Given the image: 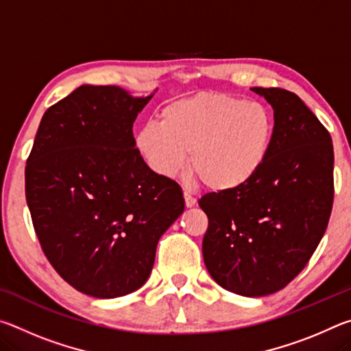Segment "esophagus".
<instances>
[{
    "instance_id": "1",
    "label": "esophagus",
    "mask_w": 351,
    "mask_h": 351,
    "mask_svg": "<svg viewBox=\"0 0 351 351\" xmlns=\"http://www.w3.org/2000/svg\"><path fill=\"white\" fill-rule=\"evenodd\" d=\"M184 201H186L187 207H193L195 204H197V199H195L192 195L187 193V192H184Z\"/></svg>"
}]
</instances>
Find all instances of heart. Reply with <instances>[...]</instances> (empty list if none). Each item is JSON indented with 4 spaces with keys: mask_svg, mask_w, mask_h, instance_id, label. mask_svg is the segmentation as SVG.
<instances>
[{
    "mask_svg": "<svg viewBox=\"0 0 351 351\" xmlns=\"http://www.w3.org/2000/svg\"><path fill=\"white\" fill-rule=\"evenodd\" d=\"M274 116L260 102L199 93L164 106L161 122L142 125L136 144L150 167L173 176L189 170L212 192H232L263 169L274 139Z\"/></svg>",
    "mask_w": 351,
    "mask_h": 351,
    "instance_id": "obj_1",
    "label": "heart"
}]
</instances>
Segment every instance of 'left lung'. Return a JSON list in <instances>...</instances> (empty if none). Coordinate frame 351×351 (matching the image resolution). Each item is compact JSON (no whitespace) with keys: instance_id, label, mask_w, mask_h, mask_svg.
<instances>
[{"instance_id":"left-lung-1","label":"left lung","mask_w":351,"mask_h":351,"mask_svg":"<svg viewBox=\"0 0 351 351\" xmlns=\"http://www.w3.org/2000/svg\"><path fill=\"white\" fill-rule=\"evenodd\" d=\"M274 110L269 156L254 180L198 201L209 218L206 268L230 293H277L305 268L328 226L335 180L331 136L294 93L251 88Z\"/></svg>"}]
</instances>
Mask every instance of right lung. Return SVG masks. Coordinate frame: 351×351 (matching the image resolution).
<instances>
[{"mask_svg": "<svg viewBox=\"0 0 351 351\" xmlns=\"http://www.w3.org/2000/svg\"><path fill=\"white\" fill-rule=\"evenodd\" d=\"M152 97L82 85L46 110L35 136L25 173L35 234L83 294L114 299L139 289L159 239L184 212L181 187L136 148L133 123Z\"/></svg>", "mask_w": 351, "mask_h": 351, "instance_id": "add662e5", "label": "right lung"}]
</instances>
